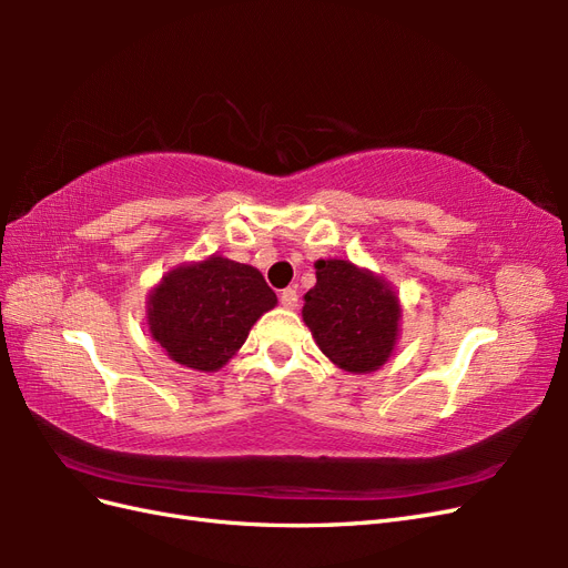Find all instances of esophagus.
<instances>
[{
	"mask_svg": "<svg viewBox=\"0 0 568 568\" xmlns=\"http://www.w3.org/2000/svg\"><path fill=\"white\" fill-rule=\"evenodd\" d=\"M280 303L286 307V311H294V307L298 305V291L296 288H284L280 294Z\"/></svg>",
	"mask_w": 568,
	"mask_h": 568,
	"instance_id": "34e87169",
	"label": "esophagus"
}]
</instances>
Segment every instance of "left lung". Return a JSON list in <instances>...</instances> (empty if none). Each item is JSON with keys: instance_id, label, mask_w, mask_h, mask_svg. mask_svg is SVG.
Wrapping results in <instances>:
<instances>
[{"instance_id": "8db88e82", "label": "left lung", "mask_w": 568, "mask_h": 568, "mask_svg": "<svg viewBox=\"0 0 568 568\" xmlns=\"http://www.w3.org/2000/svg\"><path fill=\"white\" fill-rule=\"evenodd\" d=\"M317 284L303 296V322L341 369L367 374L390 357L400 326L393 286L348 261H317Z\"/></svg>"}]
</instances>
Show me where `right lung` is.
<instances>
[{
	"label": "right lung",
	"instance_id": "right-lung-1",
	"mask_svg": "<svg viewBox=\"0 0 568 568\" xmlns=\"http://www.w3.org/2000/svg\"><path fill=\"white\" fill-rule=\"evenodd\" d=\"M274 305L277 296L255 267L211 255L165 274L149 294L146 324L175 363L217 372Z\"/></svg>",
	"mask_w": 568,
	"mask_h": 568
}]
</instances>
